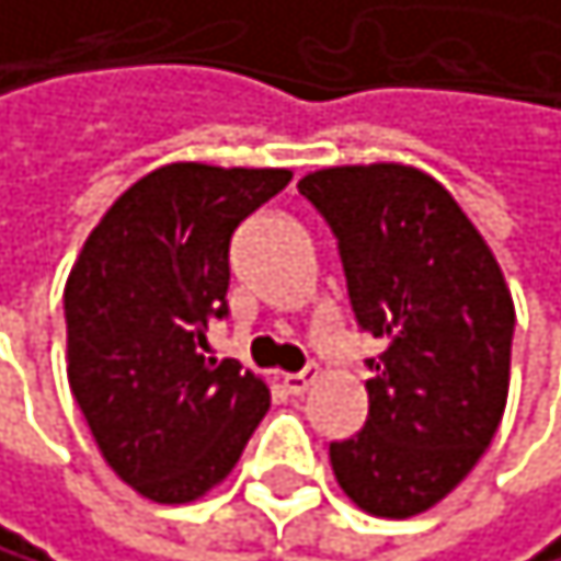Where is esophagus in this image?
I'll list each match as a JSON object with an SVG mask.
<instances>
[{
    "label": "esophagus",
    "instance_id": "1",
    "mask_svg": "<svg viewBox=\"0 0 561 561\" xmlns=\"http://www.w3.org/2000/svg\"><path fill=\"white\" fill-rule=\"evenodd\" d=\"M314 380H318V366H305L301 374H284V390L295 393V398H301V393L311 390Z\"/></svg>",
    "mask_w": 561,
    "mask_h": 561
}]
</instances>
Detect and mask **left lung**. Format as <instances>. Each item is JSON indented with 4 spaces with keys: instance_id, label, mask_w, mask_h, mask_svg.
I'll use <instances>...</instances> for the list:
<instances>
[{
    "instance_id": "left-lung-1",
    "label": "left lung",
    "mask_w": 561,
    "mask_h": 561,
    "mask_svg": "<svg viewBox=\"0 0 561 561\" xmlns=\"http://www.w3.org/2000/svg\"><path fill=\"white\" fill-rule=\"evenodd\" d=\"M298 191L335 236L356 325L383 342L366 359L363 432L329 445L335 480L366 514H422L466 480L504 417L511 290L477 226L425 171L325 168Z\"/></svg>"
}]
</instances>
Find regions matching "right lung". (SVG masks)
<instances>
[{
  "mask_svg": "<svg viewBox=\"0 0 561 561\" xmlns=\"http://www.w3.org/2000/svg\"><path fill=\"white\" fill-rule=\"evenodd\" d=\"M290 171L168 163L92 229L64 287L68 380L105 462L153 504L222 483L271 408L236 359L202 356L226 318L236 226Z\"/></svg>",
  "mask_w": 561,
  "mask_h": 561,
  "instance_id": "add662e5",
  "label": "right lung"
}]
</instances>
